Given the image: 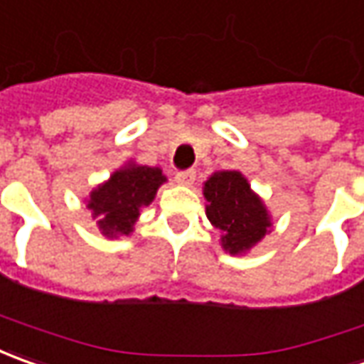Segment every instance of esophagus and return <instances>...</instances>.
I'll return each instance as SVG.
<instances>
[{
	"instance_id": "obj_1",
	"label": "esophagus",
	"mask_w": 364,
	"mask_h": 364,
	"mask_svg": "<svg viewBox=\"0 0 364 364\" xmlns=\"http://www.w3.org/2000/svg\"><path fill=\"white\" fill-rule=\"evenodd\" d=\"M175 181L179 185H185V187H191L195 183V171H179L175 175Z\"/></svg>"
}]
</instances>
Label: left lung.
Here are the masks:
<instances>
[{
	"mask_svg": "<svg viewBox=\"0 0 364 364\" xmlns=\"http://www.w3.org/2000/svg\"><path fill=\"white\" fill-rule=\"evenodd\" d=\"M203 197L207 220L220 230L225 254L245 256L272 232L268 207L240 171L211 173L203 183Z\"/></svg>",
	"mask_w": 364,
	"mask_h": 364,
	"instance_id": "8db88e82",
	"label": "left lung"
}]
</instances>
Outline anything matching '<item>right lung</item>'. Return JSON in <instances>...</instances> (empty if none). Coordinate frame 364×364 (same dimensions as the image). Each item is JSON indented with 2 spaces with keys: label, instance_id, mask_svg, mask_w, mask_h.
I'll list each match as a JSON object with an SVG mask.
<instances>
[{
  "label": "right lung",
  "instance_id": "add662e5",
  "mask_svg": "<svg viewBox=\"0 0 364 364\" xmlns=\"http://www.w3.org/2000/svg\"><path fill=\"white\" fill-rule=\"evenodd\" d=\"M165 181L167 177L159 167L129 161L107 181L96 185L84 201L100 233L108 240H117L134 232L143 207L153 203L159 187Z\"/></svg>",
  "mask_w": 364,
  "mask_h": 364
}]
</instances>
